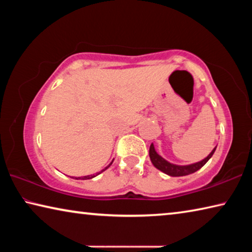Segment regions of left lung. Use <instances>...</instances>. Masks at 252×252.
Wrapping results in <instances>:
<instances>
[{
  "label": "left lung",
  "mask_w": 252,
  "mask_h": 252,
  "mask_svg": "<svg viewBox=\"0 0 252 252\" xmlns=\"http://www.w3.org/2000/svg\"><path fill=\"white\" fill-rule=\"evenodd\" d=\"M217 147L213 148V150L209 153L208 157L204 158L203 160L195 162V163H191V164H186V165H179V164H174L171 163L162 158L159 153L156 151V148L153 146V143H151L150 146V150H149V156H150V160L152 162V164L155 167L160 170L165 174H168L170 177H183V176H188V174L194 173L195 171H198L199 169H201L207 162L210 160V158L213 156L215 153Z\"/></svg>",
  "instance_id": "obj_1"
}]
</instances>
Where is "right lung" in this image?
I'll use <instances>...</instances> for the list:
<instances>
[{"label": "right lung", "instance_id": "1", "mask_svg": "<svg viewBox=\"0 0 252 252\" xmlns=\"http://www.w3.org/2000/svg\"><path fill=\"white\" fill-rule=\"evenodd\" d=\"M112 162H113V160L112 161H111V163L108 165V167H105L103 170H101V171L100 172H96V173H93V174H90V176H84V177H78V178H76V177H72V178H73V179H76V180H88V179H92V178H94V177H96L97 176V174H100V173H102V172H103L104 171V170H106V169H108L109 167H110V165L111 164H112Z\"/></svg>", "mask_w": 252, "mask_h": 252}]
</instances>
